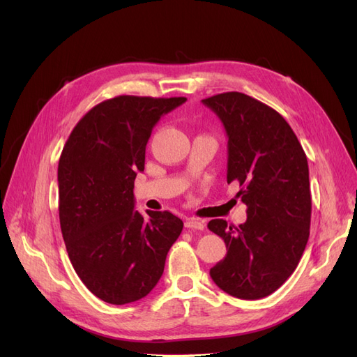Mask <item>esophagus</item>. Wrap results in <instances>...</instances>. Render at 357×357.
Masks as SVG:
<instances>
[{
  "label": "esophagus",
  "mask_w": 357,
  "mask_h": 357,
  "mask_svg": "<svg viewBox=\"0 0 357 357\" xmlns=\"http://www.w3.org/2000/svg\"><path fill=\"white\" fill-rule=\"evenodd\" d=\"M185 226L188 229H198V231H202L205 228V223L199 219H195V218H189L186 219L185 222Z\"/></svg>",
  "instance_id": "esophagus-1"
}]
</instances>
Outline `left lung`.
<instances>
[{
  "label": "left lung",
  "instance_id": "8db88e82",
  "mask_svg": "<svg viewBox=\"0 0 357 357\" xmlns=\"http://www.w3.org/2000/svg\"><path fill=\"white\" fill-rule=\"evenodd\" d=\"M228 135V183L247 205V220L208 222L222 236L226 256L210 269L213 282L240 299L271 295L295 271L311 222L308 162L284 117L241 92L202 100Z\"/></svg>",
  "mask_w": 357,
  "mask_h": 357
}]
</instances>
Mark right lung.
Returning <instances> with one entry per match:
<instances>
[{
	"mask_svg": "<svg viewBox=\"0 0 357 357\" xmlns=\"http://www.w3.org/2000/svg\"><path fill=\"white\" fill-rule=\"evenodd\" d=\"M186 101L121 95L74 126L59 158V222L70 261L95 296L114 305L149 295L164 273L183 222L169 211L134 210L153 126Z\"/></svg>",
	"mask_w": 357,
	"mask_h": 357,
	"instance_id": "1",
	"label": "right lung"
}]
</instances>
